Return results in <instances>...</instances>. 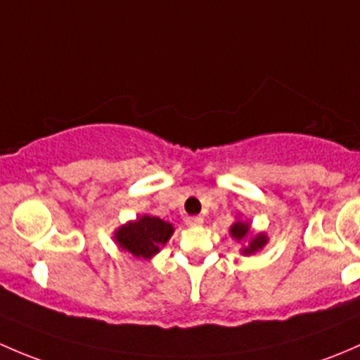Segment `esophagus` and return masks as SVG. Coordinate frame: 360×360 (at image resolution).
<instances>
[{"label": "esophagus", "mask_w": 360, "mask_h": 360, "mask_svg": "<svg viewBox=\"0 0 360 360\" xmlns=\"http://www.w3.org/2000/svg\"><path fill=\"white\" fill-rule=\"evenodd\" d=\"M185 221H187L188 227H199V225H202L205 218H202V217H188Z\"/></svg>", "instance_id": "34e87169"}]
</instances>
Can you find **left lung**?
<instances>
[{"mask_svg":"<svg viewBox=\"0 0 360 360\" xmlns=\"http://www.w3.org/2000/svg\"><path fill=\"white\" fill-rule=\"evenodd\" d=\"M231 237L236 239L237 243H243L244 246L240 248V253L244 257H251V255L258 253L263 248L269 244V236L265 232H257L255 234L253 229H251L250 221L243 220V218H237L234 224L231 225Z\"/></svg>","mask_w":360,"mask_h":360,"instance_id":"1","label":"left lung"}]
</instances>
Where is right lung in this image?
<instances>
[{
	"label": "right lung",
	"mask_w": 360,
	"mask_h": 360,
	"mask_svg": "<svg viewBox=\"0 0 360 360\" xmlns=\"http://www.w3.org/2000/svg\"><path fill=\"white\" fill-rule=\"evenodd\" d=\"M175 232V227L169 221L161 220L150 214H140L136 220H129L114 231V243L120 250L126 251L131 257L150 260L161 251Z\"/></svg>",
	"instance_id": "obj_1"
}]
</instances>
